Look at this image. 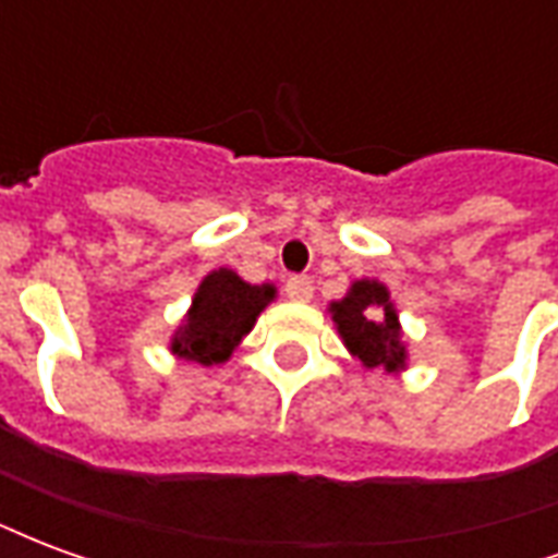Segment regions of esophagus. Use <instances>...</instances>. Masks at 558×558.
I'll return each instance as SVG.
<instances>
[{
  "mask_svg": "<svg viewBox=\"0 0 558 558\" xmlns=\"http://www.w3.org/2000/svg\"><path fill=\"white\" fill-rule=\"evenodd\" d=\"M283 292H287V299H292V302H311L314 299V280L304 278V275H292L287 280Z\"/></svg>",
  "mask_w": 558,
  "mask_h": 558,
  "instance_id": "1",
  "label": "esophagus"
}]
</instances>
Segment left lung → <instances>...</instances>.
<instances>
[{
	"label": "left lung",
	"instance_id": "left-lung-1",
	"mask_svg": "<svg viewBox=\"0 0 558 558\" xmlns=\"http://www.w3.org/2000/svg\"><path fill=\"white\" fill-rule=\"evenodd\" d=\"M331 319L338 323L347 350L364 367H403L407 347L400 340L398 311L379 280H355L347 299L331 304Z\"/></svg>",
	"mask_w": 558,
	"mask_h": 558
}]
</instances>
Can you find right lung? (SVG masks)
Masks as SVG:
<instances>
[{"instance_id": "1", "label": "right lung", "mask_w": 558, "mask_h": 558, "mask_svg": "<svg viewBox=\"0 0 558 558\" xmlns=\"http://www.w3.org/2000/svg\"><path fill=\"white\" fill-rule=\"evenodd\" d=\"M271 299H275L271 283H263V287L244 283L230 268L211 271L199 283L187 319L175 331L170 350L187 362H227Z\"/></svg>"}]
</instances>
